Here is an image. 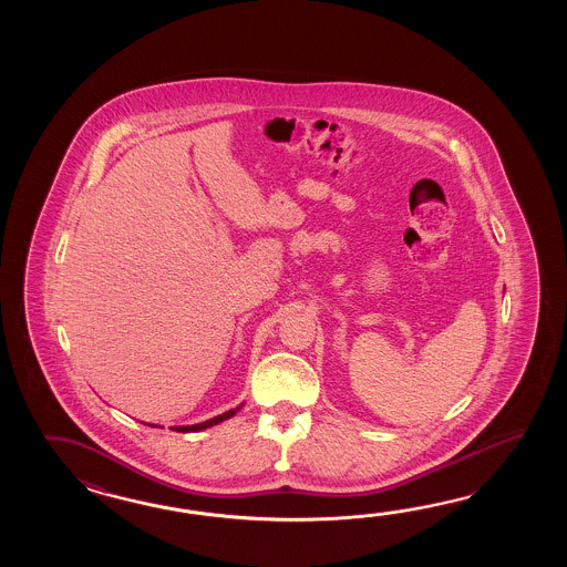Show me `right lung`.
Instances as JSON below:
<instances>
[{"label":"right lung","instance_id":"1","mask_svg":"<svg viewBox=\"0 0 567 567\" xmlns=\"http://www.w3.org/2000/svg\"><path fill=\"white\" fill-rule=\"evenodd\" d=\"M239 410H241V405L235 408V410L227 411V413H223V415H217V417H213V420H208V422L196 423V425H181V427H172V430H174V432H182V434H186V432H200V430H206V427H210V425H217V423L229 420V417H233ZM154 427H156V425H154Z\"/></svg>","mask_w":567,"mask_h":567}]
</instances>
